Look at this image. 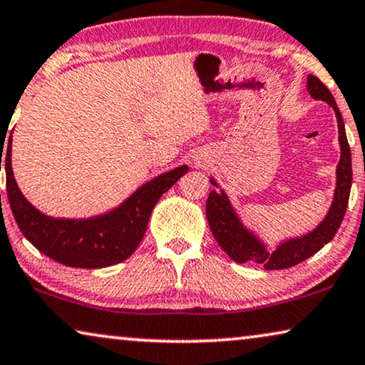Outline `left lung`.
Here are the masks:
<instances>
[{
    "mask_svg": "<svg viewBox=\"0 0 365 365\" xmlns=\"http://www.w3.org/2000/svg\"><path fill=\"white\" fill-rule=\"evenodd\" d=\"M306 89L312 99L322 101L327 106H331L337 119L341 157H339L336 167V188L329 210L311 232L299 236H289V238L281 240L274 250H268V243L241 218L228 193L220 187V183L213 177H210V183L215 188H218L210 192L207 200L210 230H212L218 245L222 246V250L236 263L251 261V263L263 264L264 269H286L299 264L304 259L311 258L312 255H316L322 246L334 238L342 223L344 215H346L352 185V162L341 110H339L329 89L316 76H307Z\"/></svg>",
    "mask_w": 365,
    "mask_h": 365,
    "instance_id": "obj_1",
    "label": "left lung"
}]
</instances>
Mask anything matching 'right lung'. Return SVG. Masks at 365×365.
Returning a JSON list of instances; mask_svg holds the SVG:
<instances>
[{
	"label": "right lung",
	"mask_w": 365,
	"mask_h": 365,
	"mask_svg": "<svg viewBox=\"0 0 365 365\" xmlns=\"http://www.w3.org/2000/svg\"><path fill=\"white\" fill-rule=\"evenodd\" d=\"M11 143L9 137L4 170L13 217L34 248L69 268H107L129 258L145 235L153 207L188 172V165H180L153 177L109 212L89 218H58L36 208L19 190L11 165ZM1 148H4L3 142Z\"/></svg>",
	"instance_id": "add662e5"
}]
</instances>
